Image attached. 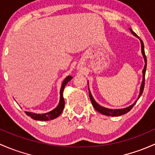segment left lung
I'll return each instance as SVG.
<instances>
[{"mask_svg":"<svg viewBox=\"0 0 155 155\" xmlns=\"http://www.w3.org/2000/svg\"><path fill=\"white\" fill-rule=\"evenodd\" d=\"M129 30L131 31V33L133 34L134 36L137 37L138 38H140L139 37L137 36V35L136 33H135L134 31L131 30V28L129 29ZM140 43H141V51H142V54H143V58H144V61H145V66H144V68H143V81H142V84H141V86H140V94H139V96H138V98L137 99L136 101H135L132 104V105H131L130 106L127 107H124V108H120V109H110V108H107V107H102L100 105H99L98 103H97V102L95 101V99H94V97H93L92 94H91V91H90V89H89V86H88V91H89V96H90V99H91V102H92V105L93 106H94V108L96 109V110H97V111H99V113L102 114L104 115H106V116H110V117H118V116H121V115L123 114H125L128 113V111H129L130 110H131V108L134 107V105L136 104L137 101L139 99L140 97V96L142 95L143 94V89H144V82H145V74H146V63H147V60H146V55H145V51H144V45H143V41L141 40V39H140Z\"/></svg>","mask_w":155,"mask_h":155,"instance_id":"obj_1","label":"left lung"}]
</instances>
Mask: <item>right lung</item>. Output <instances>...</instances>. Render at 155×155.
Segmentation results:
<instances>
[{
  "mask_svg": "<svg viewBox=\"0 0 155 155\" xmlns=\"http://www.w3.org/2000/svg\"><path fill=\"white\" fill-rule=\"evenodd\" d=\"M72 76H67L64 79V80L63 81L62 84H61V90H60L59 102H58V105H57V107H55L53 110L45 114H35L32 113V112L25 111L26 114H27V116L30 117L31 118L33 119V120H39V121H48V120H53V119L57 118V117L61 114L63 109H64V97H63V91H64L65 85L68 84L69 81H71V79H72Z\"/></svg>",
  "mask_w": 155,
  "mask_h": 155,
  "instance_id": "add662e5",
  "label": "right lung"
}]
</instances>
